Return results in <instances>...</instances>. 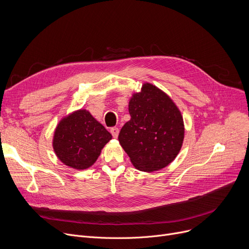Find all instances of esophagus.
<instances>
[{
    "mask_svg": "<svg viewBox=\"0 0 249 249\" xmlns=\"http://www.w3.org/2000/svg\"><path fill=\"white\" fill-rule=\"evenodd\" d=\"M110 132L114 138H117L118 135H119V129H118L117 127H113L110 129Z\"/></svg>",
    "mask_w": 249,
    "mask_h": 249,
    "instance_id": "esophagus-1",
    "label": "esophagus"
}]
</instances>
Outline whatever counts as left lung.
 <instances>
[{
	"label": "left lung",
	"mask_w": 249,
	"mask_h": 249,
	"mask_svg": "<svg viewBox=\"0 0 249 249\" xmlns=\"http://www.w3.org/2000/svg\"><path fill=\"white\" fill-rule=\"evenodd\" d=\"M128 110L131 119L122 127L118 140L134 167L152 173L173 162L184 142L185 125L172 98L144 83L130 98Z\"/></svg>",
	"instance_id": "8db88e82"
}]
</instances>
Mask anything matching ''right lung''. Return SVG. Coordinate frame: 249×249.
<instances>
[{"label":"right lung","mask_w":249,"mask_h":249,"mask_svg":"<svg viewBox=\"0 0 249 249\" xmlns=\"http://www.w3.org/2000/svg\"><path fill=\"white\" fill-rule=\"evenodd\" d=\"M111 139L112 135L88 110L78 109L57 123L52 147L63 164L83 171L96 162Z\"/></svg>","instance_id":"obj_1"}]
</instances>
